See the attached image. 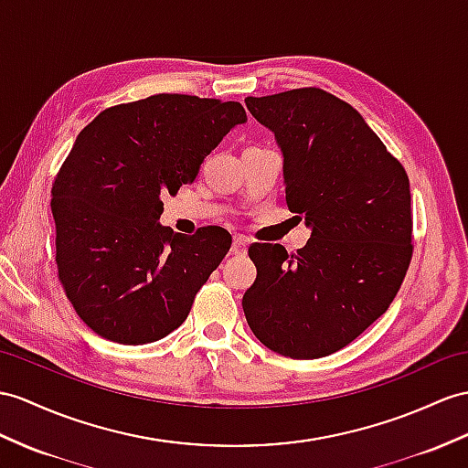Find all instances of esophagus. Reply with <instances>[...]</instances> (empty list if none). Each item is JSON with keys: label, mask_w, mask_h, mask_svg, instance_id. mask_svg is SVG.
Instances as JSON below:
<instances>
[{"label": "esophagus", "mask_w": 468, "mask_h": 468, "mask_svg": "<svg viewBox=\"0 0 468 468\" xmlns=\"http://www.w3.org/2000/svg\"><path fill=\"white\" fill-rule=\"evenodd\" d=\"M248 252V240L242 236H234L232 242V254L234 256H244Z\"/></svg>", "instance_id": "obj_1"}]
</instances>
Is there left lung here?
Listing matches in <instances>:
<instances>
[{
	"mask_svg": "<svg viewBox=\"0 0 468 468\" xmlns=\"http://www.w3.org/2000/svg\"><path fill=\"white\" fill-rule=\"evenodd\" d=\"M283 154L288 208L312 228L288 254L254 242L246 322L268 349L320 359L381 317L413 256V210L403 165L349 102L317 87L248 97Z\"/></svg>",
	"mask_w": 468,
	"mask_h": 468,
	"instance_id": "left-lung-1",
	"label": "left lung"
}]
</instances>
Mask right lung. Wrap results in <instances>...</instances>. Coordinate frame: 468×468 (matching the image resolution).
Listing matches in <instances>:
<instances>
[{
    "mask_svg": "<svg viewBox=\"0 0 468 468\" xmlns=\"http://www.w3.org/2000/svg\"><path fill=\"white\" fill-rule=\"evenodd\" d=\"M246 121L236 101L158 93L109 107L79 133L55 176V264L87 327L122 346L168 335L220 266V226L175 234L163 197L192 185L224 134Z\"/></svg>",
    "mask_w": 468,
    "mask_h": 468,
    "instance_id": "obj_1",
    "label": "right lung"
}]
</instances>
